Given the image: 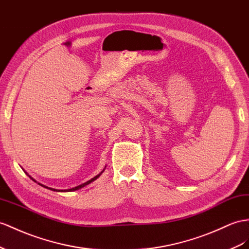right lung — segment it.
Here are the masks:
<instances>
[{
    "instance_id": "right-lung-1",
    "label": "right lung",
    "mask_w": 249,
    "mask_h": 249,
    "mask_svg": "<svg viewBox=\"0 0 249 249\" xmlns=\"http://www.w3.org/2000/svg\"><path fill=\"white\" fill-rule=\"evenodd\" d=\"M104 171V170H103ZM103 171H102V173H103ZM102 173L101 174H99L98 176H95L94 178H92L91 180H89V181H87V182H85V183H83V184H81V185H79V186H76V187H73V188H70V189H67V190H58V189H53V188H48V187H46V186H44V185H42L43 187H46V188H48V189H52V190H53V191H74V190H78V189H80V188H82V187H84V186H86V185H88L89 183H91L92 181H94V180H97L98 178L102 175ZM31 179H33V178H31ZM34 180V179H33Z\"/></svg>"
}]
</instances>
